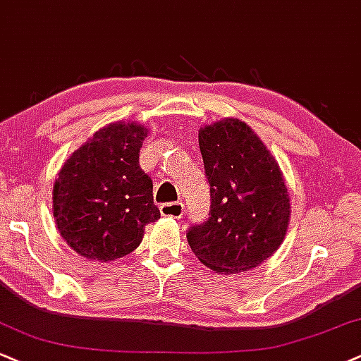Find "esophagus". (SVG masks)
Segmentation results:
<instances>
[{"instance_id":"obj_1","label":"esophagus","mask_w":361,"mask_h":361,"mask_svg":"<svg viewBox=\"0 0 361 361\" xmlns=\"http://www.w3.org/2000/svg\"><path fill=\"white\" fill-rule=\"evenodd\" d=\"M184 204L182 202H167L160 206V214L164 217H173V219H180L184 216Z\"/></svg>"}]
</instances>
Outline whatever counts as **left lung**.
I'll return each instance as SVG.
<instances>
[{"label": "left lung", "instance_id": "obj_1", "mask_svg": "<svg viewBox=\"0 0 361 361\" xmlns=\"http://www.w3.org/2000/svg\"><path fill=\"white\" fill-rule=\"evenodd\" d=\"M211 185L207 221L190 226L188 241L204 266L241 273L273 256L286 235L289 194L284 177L259 137L238 118L199 130Z\"/></svg>", "mask_w": 361, "mask_h": 361}]
</instances>
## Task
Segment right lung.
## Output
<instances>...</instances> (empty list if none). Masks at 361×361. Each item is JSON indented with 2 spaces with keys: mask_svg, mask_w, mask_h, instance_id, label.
Masks as SVG:
<instances>
[{
  "mask_svg": "<svg viewBox=\"0 0 361 361\" xmlns=\"http://www.w3.org/2000/svg\"><path fill=\"white\" fill-rule=\"evenodd\" d=\"M147 128L110 123L70 155L53 185V217L68 246L93 261H115L142 243L160 217L152 179L139 164Z\"/></svg>",
  "mask_w": 361,
  "mask_h": 361,
  "instance_id": "1",
  "label": "right lung"
}]
</instances>
